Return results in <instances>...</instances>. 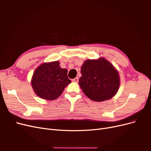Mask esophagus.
Wrapping results in <instances>:
<instances>
[{
  "label": "esophagus",
  "mask_w": 151,
  "mask_h": 151,
  "mask_svg": "<svg viewBox=\"0 0 151 151\" xmlns=\"http://www.w3.org/2000/svg\"><path fill=\"white\" fill-rule=\"evenodd\" d=\"M72 81H73V82H74V83H78V81H79V78H78V77H76V78H74V79H72Z\"/></svg>",
  "instance_id": "34e87169"
}]
</instances>
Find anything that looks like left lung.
Returning a JSON list of instances; mask_svg holds the SVG:
<instances>
[{"instance_id": "8db88e82", "label": "left lung", "mask_w": 151, "mask_h": 151, "mask_svg": "<svg viewBox=\"0 0 151 151\" xmlns=\"http://www.w3.org/2000/svg\"><path fill=\"white\" fill-rule=\"evenodd\" d=\"M81 72L79 84L86 96L93 101L108 100L115 96L119 89L118 72L103 57L86 60L81 66Z\"/></svg>"}]
</instances>
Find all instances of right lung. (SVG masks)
<instances>
[{"instance_id":"right-lung-1","label":"right lung","mask_w":151,"mask_h":151,"mask_svg":"<svg viewBox=\"0 0 151 151\" xmlns=\"http://www.w3.org/2000/svg\"><path fill=\"white\" fill-rule=\"evenodd\" d=\"M31 86L38 97L54 100L63 93L71 83L67 77V70L62 68L60 62H45L36 68L31 78Z\"/></svg>"}]
</instances>
